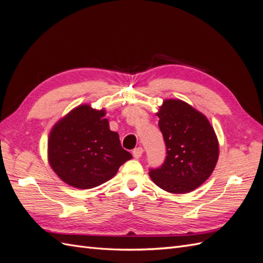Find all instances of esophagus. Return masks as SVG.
I'll return each instance as SVG.
<instances>
[{
  "label": "esophagus",
  "instance_id": "obj_1",
  "mask_svg": "<svg viewBox=\"0 0 263 263\" xmlns=\"http://www.w3.org/2000/svg\"><path fill=\"white\" fill-rule=\"evenodd\" d=\"M142 153H144V149H142L141 147H138V148H135V149L133 150V156H134V158H136V159H139V158L141 157Z\"/></svg>",
  "mask_w": 263,
  "mask_h": 263
}]
</instances>
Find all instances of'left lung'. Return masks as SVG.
Listing matches in <instances>:
<instances>
[{
	"label": "left lung",
	"mask_w": 263,
	"mask_h": 263,
	"mask_svg": "<svg viewBox=\"0 0 263 263\" xmlns=\"http://www.w3.org/2000/svg\"><path fill=\"white\" fill-rule=\"evenodd\" d=\"M157 116L166 156L161 166L149 170V176L166 192H192L216 165L219 149L214 128L202 113L180 100H165Z\"/></svg>",
	"instance_id": "obj_1"
}]
</instances>
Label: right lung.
Returning <instances> with one entry per match:
<instances>
[{"mask_svg": "<svg viewBox=\"0 0 263 263\" xmlns=\"http://www.w3.org/2000/svg\"><path fill=\"white\" fill-rule=\"evenodd\" d=\"M105 110L80 105L53 126L48 139V160L67 184L92 189L112 179L132 159L118 134L109 129Z\"/></svg>", "mask_w": 263, "mask_h": 263, "instance_id": "1", "label": "right lung"}]
</instances>
